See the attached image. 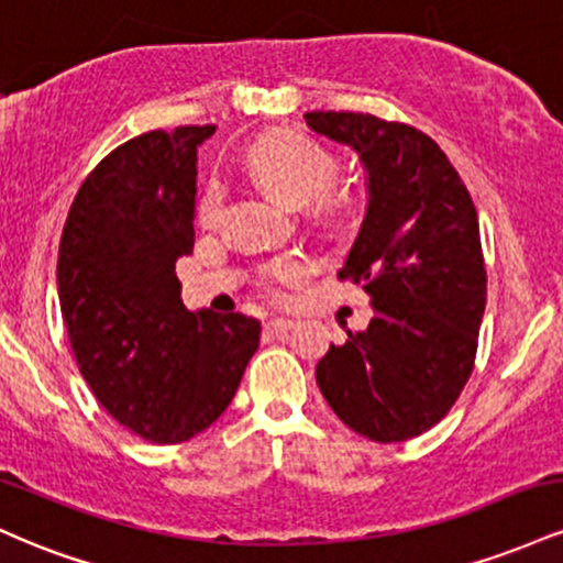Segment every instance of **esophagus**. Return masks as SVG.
Wrapping results in <instances>:
<instances>
[{
  "mask_svg": "<svg viewBox=\"0 0 563 563\" xmlns=\"http://www.w3.org/2000/svg\"><path fill=\"white\" fill-rule=\"evenodd\" d=\"M264 328H267L269 333H288V331H294V322H290V320H269Z\"/></svg>",
  "mask_w": 563,
  "mask_h": 563,
  "instance_id": "34e87169",
  "label": "esophagus"
}]
</instances>
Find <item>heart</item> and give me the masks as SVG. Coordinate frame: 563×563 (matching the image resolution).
<instances>
[{"label": "heart", "mask_w": 563, "mask_h": 563, "mask_svg": "<svg viewBox=\"0 0 563 563\" xmlns=\"http://www.w3.org/2000/svg\"><path fill=\"white\" fill-rule=\"evenodd\" d=\"M251 174L264 190L286 203L301 206L318 198V211L322 217L335 219L346 214L352 206V196L335 190L333 183L339 177V158L320 142L303 137L296 132H273L260 142H254L245 156ZM224 185L211 179L198 198V222L203 228H214L224 211ZM309 264L301 256H286V260L269 264L262 273V286L275 299H286L290 283L307 277Z\"/></svg>", "instance_id": "1"}]
</instances>
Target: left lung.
<instances>
[{
    "label": "left lung",
    "mask_w": 563,
    "mask_h": 563,
    "mask_svg": "<svg viewBox=\"0 0 563 563\" xmlns=\"http://www.w3.org/2000/svg\"><path fill=\"white\" fill-rule=\"evenodd\" d=\"M367 169V214L339 280L363 283L376 318L331 344L318 386L373 442L442 421L471 378L487 301L479 219L461 174L421 129L371 113H303Z\"/></svg>",
    "instance_id": "obj_1"
}]
</instances>
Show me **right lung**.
I'll return each mask as SVG.
<instances>
[{
  "instance_id": "add662e5",
  "label": "right lung",
  "mask_w": 563,
  "mask_h": 563,
  "mask_svg": "<svg viewBox=\"0 0 563 563\" xmlns=\"http://www.w3.org/2000/svg\"><path fill=\"white\" fill-rule=\"evenodd\" d=\"M214 126L153 129L108 153L70 203L57 254L63 322L113 421L179 444L228 410L260 322L187 312L174 262L196 243L198 145Z\"/></svg>"
}]
</instances>
